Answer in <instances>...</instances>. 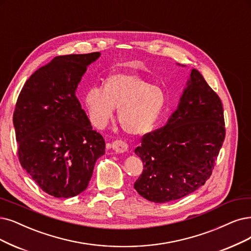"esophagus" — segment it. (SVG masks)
<instances>
[{
    "label": "esophagus",
    "mask_w": 251,
    "mask_h": 251,
    "mask_svg": "<svg viewBox=\"0 0 251 251\" xmlns=\"http://www.w3.org/2000/svg\"><path fill=\"white\" fill-rule=\"evenodd\" d=\"M111 148H113V150L116 153H124L128 150V145L123 141L118 140L111 144Z\"/></svg>",
    "instance_id": "esophagus-1"
}]
</instances>
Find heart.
<instances>
[{
  "mask_svg": "<svg viewBox=\"0 0 251 251\" xmlns=\"http://www.w3.org/2000/svg\"><path fill=\"white\" fill-rule=\"evenodd\" d=\"M92 124L104 127L118 108V121L130 135L149 133L158 121L166 103L164 91L136 73L110 74L101 89L90 88L83 97Z\"/></svg>",
  "mask_w": 251,
  "mask_h": 251,
  "instance_id": "obj_1",
  "label": "heart"
}]
</instances>
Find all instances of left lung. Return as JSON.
<instances>
[{"mask_svg":"<svg viewBox=\"0 0 251 251\" xmlns=\"http://www.w3.org/2000/svg\"><path fill=\"white\" fill-rule=\"evenodd\" d=\"M225 137L221 100L201 74L192 69L168 123L145 134L134 151L144 163L135 190L154 202L188 196L210 178Z\"/></svg>","mask_w":251,"mask_h":251,"instance_id":"8db88e82","label":"left lung"}]
</instances>
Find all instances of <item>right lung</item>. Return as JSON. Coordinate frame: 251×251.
Instances as JSON below:
<instances>
[{"label": "right lung", "instance_id": "right-lung-1", "mask_svg": "<svg viewBox=\"0 0 251 251\" xmlns=\"http://www.w3.org/2000/svg\"><path fill=\"white\" fill-rule=\"evenodd\" d=\"M100 52L53 58L23 87L13 114L18 159L37 185L54 198L88 187L105 142L75 95L87 67Z\"/></svg>", "mask_w": 251, "mask_h": 251}]
</instances>
